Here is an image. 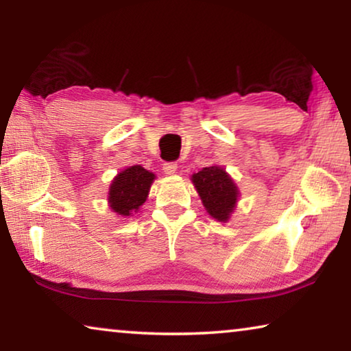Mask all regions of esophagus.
I'll return each mask as SVG.
<instances>
[{"instance_id":"esophagus-1","label":"esophagus","mask_w":351,"mask_h":351,"mask_svg":"<svg viewBox=\"0 0 351 351\" xmlns=\"http://www.w3.org/2000/svg\"><path fill=\"white\" fill-rule=\"evenodd\" d=\"M162 170H164L165 175H175L176 170H178V164L176 162H164Z\"/></svg>"}]
</instances>
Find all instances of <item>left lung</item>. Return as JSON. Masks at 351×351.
I'll return each mask as SVG.
<instances>
[{
	"label": "left lung",
	"mask_w": 351,
	"mask_h": 351,
	"mask_svg": "<svg viewBox=\"0 0 351 351\" xmlns=\"http://www.w3.org/2000/svg\"><path fill=\"white\" fill-rule=\"evenodd\" d=\"M192 181L209 215L218 221H228L239 197V189L229 175L221 167L213 165L195 173Z\"/></svg>",
	"instance_id": "left-lung-1"
}]
</instances>
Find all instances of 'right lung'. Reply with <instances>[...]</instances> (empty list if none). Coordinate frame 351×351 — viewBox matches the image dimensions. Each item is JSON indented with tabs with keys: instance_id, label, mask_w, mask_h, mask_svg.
Returning a JSON list of instances; mask_svg holds the SVG:
<instances>
[{
	"instance_id": "1",
	"label": "right lung",
	"mask_w": 351,
	"mask_h": 351,
	"mask_svg": "<svg viewBox=\"0 0 351 351\" xmlns=\"http://www.w3.org/2000/svg\"><path fill=\"white\" fill-rule=\"evenodd\" d=\"M154 175L141 165L121 171L110 187L111 209L122 217H130L145 203Z\"/></svg>"
}]
</instances>
